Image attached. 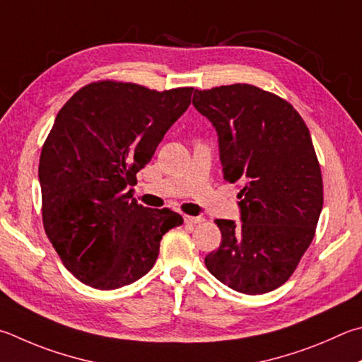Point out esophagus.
<instances>
[{
  "instance_id": "esophagus-1",
  "label": "esophagus",
  "mask_w": 362,
  "mask_h": 362,
  "mask_svg": "<svg viewBox=\"0 0 362 362\" xmlns=\"http://www.w3.org/2000/svg\"><path fill=\"white\" fill-rule=\"evenodd\" d=\"M183 220H185V223H188V225H198V223L204 221L202 216H189V215L183 216Z\"/></svg>"
}]
</instances>
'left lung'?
I'll use <instances>...</instances> for the list:
<instances>
[{
    "label": "left lung",
    "mask_w": 362,
    "mask_h": 362,
    "mask_svg": "<svg viewBox=\"0 0 362 362\" xmlns=\"http://www.w3.org/2000/svg\"><path fill=\"white\" fill-rule=\"evenodd\" d=\"M193 106L218 134L225 180L242 185V223L215 220L221 244L204 262L234 291H272L298 267L323 209L307 124L290 103L248 83L194 90Z\"/></svg>",
    "instance_id": "1"
}]
</instances>
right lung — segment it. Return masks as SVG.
<instances>
[{
    "label": "right lung",
    "instance_id": "obj_1",
    "mask_svg": "<svg viewBox=\"0 0 362 362\" xmlns=\"http://www.w3.org/2000/svg\"><path fill=\"white\" fill-rule=\"evenodd\" d=\"M192 87L129 82L82 87L58 112L39 160L42 223L64 267L96 290H117L153 267L183 218L148 209L127 187L192 104Z\"/></svg>",
    "mask_w": 362,
    "mask_h": 362
}]
</instances>
